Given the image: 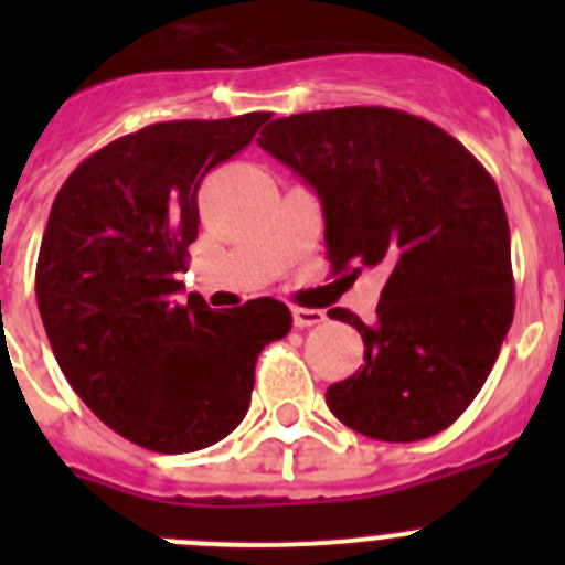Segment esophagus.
Instances as JSON below:
<instances>
[{
	"label": "esophagus",
	"mask_w": 565,
	"mask_h": 565,
	"mask_svg": "<svg viewBox=\"0 0 565 565\" xmlns=\"http://www.w3.org/2000/svg\"><path fill=\"white\" fill-rule=\"evenodd\" d=\"M291 317L297 328H311L319 326V322H326V313L317 311V308H291Z\"/></svg>",
	"instance_id": "esophagus-1"
}]
</instances>
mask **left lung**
I'll return each mask as SVG.
<instances>
[{
	"label": "left lung",
	"instance_id": "8db88e82",
	"mask_svg": "<svg viewBox=\"0 0 565 565\" xmlns=\"http://www.w3.org/2000/svg\"><path fill=\"white\" fill-rule=\"evenodd\" d=\"M257 143L317 189L333 271L387 274L364 364L328 407L379 441L447 430L487 382L515 317L509 223L492 174L461 141L391 107L277 118Z\"/></svg>",
	"mask_w": 565,
	"mask_h": 565
}]
</instances>
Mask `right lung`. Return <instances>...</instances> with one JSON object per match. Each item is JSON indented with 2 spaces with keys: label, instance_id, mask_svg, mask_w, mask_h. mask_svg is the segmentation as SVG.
Returning a JSON list of instances; mask_svg holds the SVG:
<instances>
[{
  "label": "right lung",
  "instance_id": "add662e5",
  "mask_svg": "<svg viewBox=\"0 0 565 565\" xmlns=\"http://www.w3.org/2000/svg\"><path fill=\"white\" fill-rule=\"evenodd\" d=\"M271 113L163 121L93 152L58 189L36 263V302L70 387L118 436L152 452L212 447L243 422L259 351L291 311L259 297L181 306L198 189Z\"/></svg>",
  "mask_w": 565,
  "mask_h": 565
}]
</instances>
